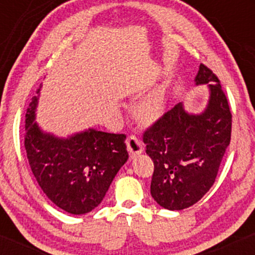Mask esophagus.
<instances>
[{
    "instance_id": "1",
    "label": "esophagus",
    "mask_w": 255,
    "mask_h": 255,
    "mask_svg": "<svg viewBox=\"0 0 255 255\" xmlns=\"http://www.w3.org/2000/svg\"><path fill=\"white\" fill-rule=\"evenodd\" d=\"M126 144H127V150L129 152L130 157H135L144 151V145H142L141 140L135 135L128 136Z\"/></svg>"
}]
</instances>
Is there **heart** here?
I'll list each match as a JSON object with an SVG mask.
<instances>
[{"label":"heart","instance_id":"1","mask_svg":"<svg viewBox=\"0 0 255 255\" xmlns=\"http://www.w3.org/2000/svg\"><path fill=\"white\" fill-rule=\"evenodd\" d=\"M163 102L159 97L152 96V97L142 99L134 108V116L139 122L144 125H148L154 122L162 115Z\"/></svg>","mask_w":255,"mask_h":255}]
</instances>
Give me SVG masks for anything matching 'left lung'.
I'll return each mask as SVG.
<instances>
[{
  "mask_svg": "<svg viewBox=\"0 0 255 255\" xmlns=\"http://www.w3.org/2000/svg\"><path fill=\"white\" fill-rule=\"evenodd\" d=\"M210 99L199 115L182 104L163 114L144 131L146 153L153 160L151 195L162 207L183 210L198 203L217 177L231 139V115L217 75L201 63L195 84H208Z\"/></svg>",
  "mask_w": 255,
  "mask_h": 255,
  "instance_id": "8db88e82",
  "label": "left lung"
}]
</instances>
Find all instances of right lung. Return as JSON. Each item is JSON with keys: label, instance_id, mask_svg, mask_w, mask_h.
<instances>
[{"label": "right lung", "instance_id": "1", "mask_svg": "<svg viewBox=\"0 0 255 255\" xmlns=\"http://www.w3.org/2000/svg\"><path fill=\"white\" fill-rule=\"evenodd\" d=\"M37 101L34 96L25 120V150L31 170L46 197L60 209L73 215L92 211L127 162L126 135L87 129L58 139L43 133L34 122Z\"/></svg>", "mask_w": 255, "mask_h": 255}]
</instances>
